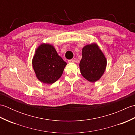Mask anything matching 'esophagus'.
Listing matches in <instances>:
<instances>
[{"mask_svg":"<svg viewBox=\"0 0 135 135\" xmlns=\"http://www.w3.org/2000/svg\"><path fill=\"white\" fill-rule=\"evenodd\" d=\"M75 61V60L74 59H71V60H68V62L69 63H72V62H74Z\"/></svg>","mask_w":135,"mask_h":135,"instance_id":"34e87169","label":"esophagus"}]
</instances>
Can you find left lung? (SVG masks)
<instances>
[{
	"instance_id": "obj_1",
	"label": "left lung",
	"mask_w": 135,
	"mask_h": 135,
	"mask_svg": "<svg viewBox=\"0 0 135 135\" xmlns=\"http://www.w3.org/2000/svg\"><path fill=\"white\" fill-rule=\"evenodd\" d=\"M79 63L81 73L88 81L93 82L101 78L107 65V60L96 44L85 46Z\"/></svg>"
}]
</instances>
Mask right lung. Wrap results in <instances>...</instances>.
Segmentation results:
<instances>
[{
	"instance_id": "obj_1",
	"label": "right lung",
	"mask_w": 135,
	"mask_h": 135,
	"mask_svg": "<svg viewBox=\"0 0 135 135\" xmlns=\"http://www.w3.org/2000/svg\"><path fill=\"white\" fill-rule=\"evenodd\" d=\"M66 65L54 47L49 44L40 45L32 60L37 78L47 84H53L61 77Z\"/></svg>"
}]
</instances>
